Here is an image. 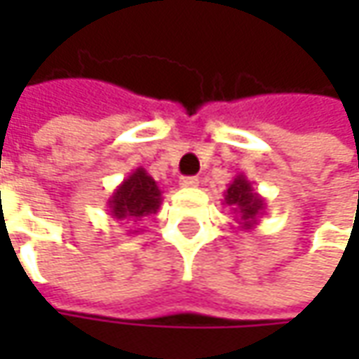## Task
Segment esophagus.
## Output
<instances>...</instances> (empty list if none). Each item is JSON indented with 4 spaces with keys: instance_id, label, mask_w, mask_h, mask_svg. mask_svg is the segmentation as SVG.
I'll list each match as a JSON object with an SVG mask.
<instances>
[{
    "instance_id": "34e87169",
    "label": "esophagus",
    "mask_w": 359,
    "mask_h": 359,
    "mask_svg": "<svg viewBox=\"0 0 359 359\" xmlns=\"http://www.w3.org/2000/svg\"><path fill=\"white\" fill-rule=\"evenodd\" d=\"M182 187H198L200 186V180L198 177H182Z\"/></svg>"
}]
</instances>
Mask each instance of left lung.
<instances>
[{"label": "left lung", "instance_id": "8db88e82", "mask_svg": "<svg viewBox=\"0 0 359 359\" xmlns=\"http://www.w3.org/2000/svg\"><path fill=\"white\" fill-rule=\"evenodd\" d=\"M224 205H229L231 214H236L233 219L238 222V228L245 231L254 229L266 212V200L255 191L252 182L243 173L236 175L224 191Z\"/></svg>", "mask_w": 359, "mask_h": 359}]
</instances>
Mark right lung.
I'll return each instance as SVG.
<instances>
[{"instance_id": "add662e5", "label": "right lung", "mask_w": 359, "mask_h": 359, "mask_svg": "<svg viewBox=\"0 0 359 359\" xmlns=\"http://www.w3.org/2000/svg\"><path fill=\"white\" fill-rule=\"evenodd\" d=\"M161 205V189L158 182L145 172L144 168H137L119 184L114 194L107 200V212L109 217L119 222H140L147 215L158 214ZM140 231L133 229L131 233Z\"/></svg>"}]
</instances>
